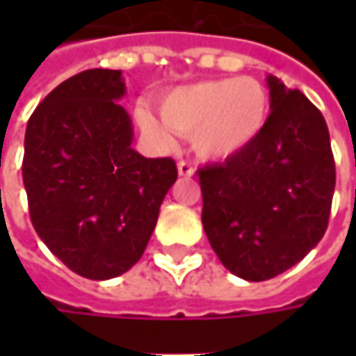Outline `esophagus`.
Masks as SVG:
<instances>
[{"label": "esophagus", "instance_id": "34e87169", "mask_svg": "<svg viewBox=\"0 0 356 356\" xmlns=\"http://www.w3.org/2000/svg\"><path fill=\"white\" fill-rule=\"evenodd\" d=\"M178 174L184 176V178H190V176H194V166L190 162H186V160H180L178 162Z\"/></svg>", "mask_w": 356, "mask_h": 356}]
</instances>
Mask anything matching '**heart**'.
<instances>
[{
  "label": "heart",
  "mask_w": 356,
  "mask_h": 356,
  "mask_svg": "<svg viewBox=\"0 0 356 356\" xmlns=\"http://www.w3.org/2000/svg\"><path fill=\"white\" fill-rule=\"evenodd\" d=\"M269 111V92L252 76L200 81L172 89L160 101L164 124L178 134H192L196 154L208 160L245 152L264 134ZM138 122L156 143H172L170 132L148 111H138Z\"/></svg>",
  "instance_id": "heart-1"
}]
</instances>
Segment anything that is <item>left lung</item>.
Here are the masks:
<instances>
[{
  "mask_svg": "<svg viewBox=\"0 0 356 356\" xmlns=\"http://www.w3.org/2000/svg\"><path fill=\"white\" fill-rule=\"evenodd\" d=\"M269 122L238 156L200 168L202 224L234 275L266 281L299 264L329 224L335 160L321 111L267 75Z\"/></svg>",
  "mask_w": 356,
  "mask_h": 356,
  "instance_id": "1",
  "label": "left lung"
}]
</instances>
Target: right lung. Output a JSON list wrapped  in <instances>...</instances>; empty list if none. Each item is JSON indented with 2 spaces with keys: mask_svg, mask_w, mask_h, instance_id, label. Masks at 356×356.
<instances>
[{
  "mask_svg": "<svg viewBox=\"0 0 356 356\" xmlns=\"http://www.w3.org/2000/svg\"><path fill=\"white\" fill-rule=\"evenodd\" d=\"M124 92L120 71H83L49 92L25 130L23 184L35 232L87 280L118 277L143 257L178 178L172 158L132 148V122L118 104Z\"/></svg>",
  "mask_w": 356,
  "mask_h": 356,
  "instance_id": "obj_1",
  "label": "right lung"
}]
</instances>
